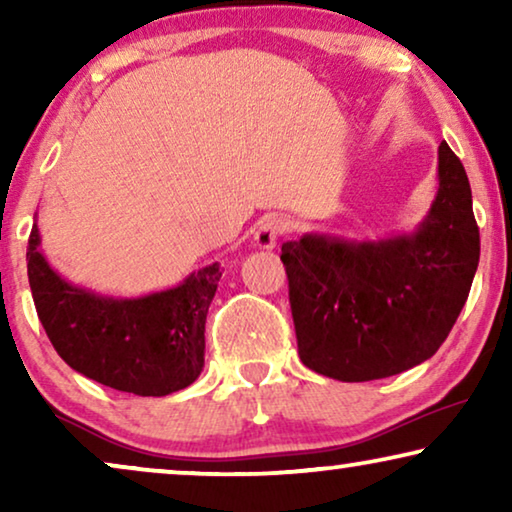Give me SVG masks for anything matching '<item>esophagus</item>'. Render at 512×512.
Segmentation results:
<instances>
[{"mask_svg": "<svg viewBox=\"0 0 512 512\" xmlns=\"http://www.w3.org/2000/svg\"><path fill=\"white\" fill-rule=\"evenodd\" d=\"M286 230H289V221L282 219V216H263L254 233V244L258 249H272Z\"/></svg>", "mask_w": 512, "mask_h": 512, "instance_id": "esophagus-1", "label": "esophagus"}]
</instances>
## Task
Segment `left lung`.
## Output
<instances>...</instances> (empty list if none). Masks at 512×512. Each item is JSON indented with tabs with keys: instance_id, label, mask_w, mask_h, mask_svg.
Listing matches in <instances>:
<instances>
[{
	"instance_id": "8db88e82",
	"label": "left lung",
	"mask_w": 512,
	"mask_h": 512,
	"mask_svg": "<svg viewBox=\"0 0 512 512\" xmlns=\"http://www.w3.org/2000/svg\"><path fill=\"white\" fill-rule=\"evenodd\" d=\"M300 361L340 382L398 375L450 335L480 261L471 184L438 146L436 200L410 235L349 242L303 235L282 244Z\"/></svg>"
}]
</instances>
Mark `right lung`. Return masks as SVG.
<instances>
[{"instance_id":"right-lung-1","label":"right lung","mask_w":512,"mask_h":512,"mask_svg":"<svg viewBox=\"0 0 512 512\" xmlns=\"http://www.w3.org/2000/svg\"><path fill=\"white\" fill-rule=\"evenodd\" d=\"M27 242V277L39 321L60 359L76 373L137 396H167L198 380L205 366V321L221 265L212 263L174 289L142 298H107L69 284Z\"/></svg>"}]
</instances>
